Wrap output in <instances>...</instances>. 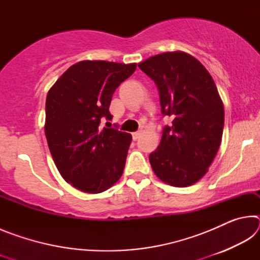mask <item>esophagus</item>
I'll return each instance as SVG.
<instances>
[{"instance_id": "esophagus-1", "label": "esophagus", "mask_w": 260, "mask_h": 260, "mask_svg": "<svg viewBox=\"0 0 260 260\" xmlns=\"http://www.w3.org/2000/svg\"><path fill=\"white\" fill-rule=\"evenodd\" d=\"M141 134H142V133H141V132H135V133L132 134V136H133V140H134V141L138 140V139L140 138V136H141Z\"/></svg>"}]
</instances>
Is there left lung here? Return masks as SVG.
<instances>
[{"label":"left lung","instance_id":"1","mask_svg":"<svg viewBox=\"0 0 260 260\" xmlns=\"http://www.w3.org/2000/svg\"><path fill=\"white\" fill-rule=\"evenodd\" d=\"M139 68L156 82L161 113L173 118L149 160L162 182L188 187L208 173L221 143L225 111L211 74L184 51L149 57Z\"/></svg>","mask_w":260,"mask_h":260}]
</instances>
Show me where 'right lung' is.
<instances>
[{"label": "right lung", "instance_id": "obj_1", "mask_svg": "<svg viewBox=\"0 0 260 260\" xmlns=\"http://www.w3.org/2000/svg\"><path fill=\"white\" fill-rule=\"evenodd\" d=\"M136 63L81 60L57 79L47 94L45 133L63 179L83 192L108 190L120 179L132 135L100 128L114 90Z\"/></svg>", "mask_w": 260, "mask_h": 260}]
</instances>
